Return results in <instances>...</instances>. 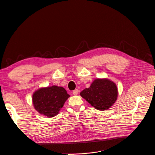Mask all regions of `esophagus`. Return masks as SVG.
<instances>
[{
    "instance_id": "obj_1",
    "label": "esophagus",
    "mask_w": 155,
    "mask_h": 155,
    "mask_svg": "<svg viewBox=\"0 0 155 155\" xmlns=\"http://www.w3.org/2000/svg\"><path fill=\"white\" fill-rule=\"evenodd\" d=\"M72 93H73L74 95L76 96V95H77V94H78V90L77 89H76V90H74V91H72Z\"/></svg>"
}]
</instances>
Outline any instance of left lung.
Here are the masks:
<instances>
[{
    "label": "left lung",
    "mask_w": 155,
    "mask_h": 155,
    "mask_svg": "<svg viewBox=\"0 0 155 155\" xmlns=\"http://www.w3.org/2000/svg\"><path fill=\"white\" fill-rule=\"evenodd\" d=\"M80 96L96 109L105 110L115 102L118 97L116 84L108 79H96Z\"/></svg>",
    "instance_id": "obj_1"
}]
</instances>
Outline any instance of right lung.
Masks as SVG:
<instances>
[{
	"instance_id": "obj_1",
	"label": "right lung",
	"mask_w": 155,
	"mask_h": 155,
	"mask_svg": "<svg viewBox=\"0 0 155 155\" xmlns=\"http://www.w3.org/2000/svg\"><path fill=\"white\" fill-rule=\"evenodd\" d=\"M70 96L62 87L52 86L40 88L32 96L34 108L48 118L57 115Z\"/></svg>"
}]
</instances>
